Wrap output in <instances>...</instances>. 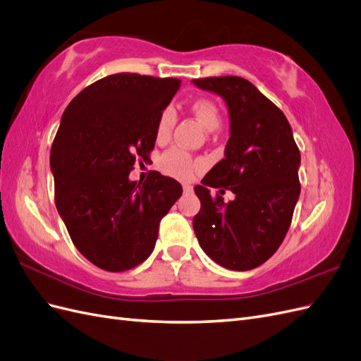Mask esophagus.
Listing matches in <instances>:
<instances>
[{
	"label": "esophagus",
	"instance_id": "obj_1",
	"mask_svg": "<svg viewBox=\"0 0 361 361\" xmlns=\"http://www.w3.org/2000/svg\"><path fill=\"white\" fill-rule=\"evenodd\" d=\"M183 190H184V193H192L193 188L190 186V184H183Z\"/></svg>",
	"mask_w": 361,
	"mask_h": 361
}]
</instances>
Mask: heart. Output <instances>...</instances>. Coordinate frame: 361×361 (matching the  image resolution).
I'll return each mask as SVG.
<instances>
[{
    "instance_id": "1",
    "label": "heart",
    "mask_w": 361,
    "mask_h": 361,
    "mask_svg": "<svg viewBox=\"0 0 361 361\" xmlns=\"http://www.w3.org/2000/svg\"><path fill=\"white\" fill-rule=\"evenodd\" d=\"M192 111L197 119L201 122V126L207 130H214L219 127L221 123V113L218 106L214 104L210 99H197L192 102ZM175 121H177V113L172 107L163 109L160 116L157 119V127H156V137L157 140L163 142L166 140L172 128L175 126ZM201 164L200 160L193 159L188 151L181 148H172L168 152H164L160 160L161 169L166 172L171 177L180 178V180H188L192 177L193 171L197 169Z\"/></svg>"
}]
</instances>
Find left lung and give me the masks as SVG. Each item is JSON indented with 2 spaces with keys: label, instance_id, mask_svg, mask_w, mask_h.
Returning a JSON list of instances; mask_svg holds the SVG:
<instances>
[{
  "label": "left lung",
  "instance_id": "obj_1",
  "mask_svg": "<svg viewBox=\"0 0 361 361\" xmlns=\"http://www.w3.org/2000/svg\"><path fill=\"white\" fill-rule=\"evenodd\" d=\"M192 83L219 95L230 115L225 159L195 186L201 210L193 230L213 262L250 271L271 259L289 230L301 193V154L284 113L248 80L226 75ZM209 187L231 190L235 200L213 199Z\"/></svg>",
  "mask_w": 361,
  "mask_h": 361
}]
</instances>
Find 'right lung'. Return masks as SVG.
I'll return each instance as SVG.
<instances>
[{"mask_svg": "<svg viewBox=\"0 0 361 361\" xmlns=\"http://www.w3.org/2000/svg\"><path fill=\"white\" fill-rule=\"evenodd\" d=\"M181 81L113 74L69 102L51 147L56 207L75 248L101 269L122 272L147 260L159 224L181 184L157 171L131 181L136 159L156 143L157 119Z\"/></svg>", "mask_w": 361, "mask_h": 361, "instance_id": "1", "label": "right lung"}]
</instances>
